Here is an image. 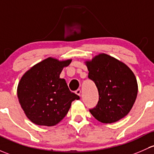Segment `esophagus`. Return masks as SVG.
I'll return each instance as SVG.
<instances>
[{"instance_id": "esophagus-1", "label": "esophagus", "mask_w": 154, "mask_h": 154, "mask_svg": "<svg viewBox=\"0 0 154 154\" xmlns=\"http://www.w3.org/2000/svg\"><path fill=\"white\" fill-rule=\"evenodd\" d=\"M76 94H77L78 96H80V94H81V90L77 89V91H76Z\"/></svg>"}]
</instances>
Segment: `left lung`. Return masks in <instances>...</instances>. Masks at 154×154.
<instances>
[{"label":"left lung","mask_w":154,"mask_h":154,"mask_svg":"<svg viewBox=\"0 0 154 154\" xmlns=\"http://www.w3.org/2000/svg\"><path fill=\"white\" fill-rule=\"evenodd\" d=\"M88 78L94 82L99 101L90 109L103 123H113L130 112L138 93L137 79L130 68L113 57L101 53L85 62Z\"/></svg>","instance_id":"1"}]
</instances>
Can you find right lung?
<instances>
[{
  "label": "right lung",
  "instance_id": "1",
  "mask_svg": "<svg viewBox=\"0 0 154 154\" xmlns=\"http://www.w3.org/2000/svg\"><path fill=\"white\" fill-rule=\"evenodd\" d=\"M72 59L59 60L48 57L32 66L17 85V97L31 122L38 125L54 126L67 114L72 101L80 97L69 90L60 74Z\"/></svg>",
  "mask_w": 154,
  "mask_h": 154
}]
</instances>
